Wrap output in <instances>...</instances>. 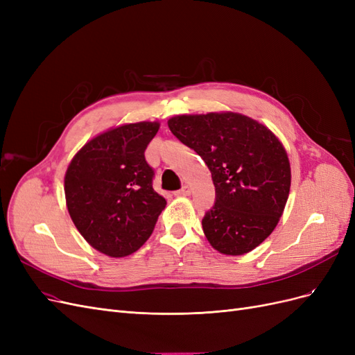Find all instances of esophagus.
Here are the masks:
<instances>
[{"mask_svg": "<svg viewBox=\"0 0 355 355\" xmlns=\"http://www.w3.org/2000/svg\"><path fill=\"white\" fill-rule=\"evenodd\" d=\"M191 194V188L188 185H184L179 191H176V196L178 197H187Z\"/></svg>", "mask_w": 355, "mask_h": 355, "instance_id": "obj_1", "label": "esophagus"}]
</instances>
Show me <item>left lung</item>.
<instances>
[{"mask_svg":"<svg viewBox=\"0 0 355 355\" xmlns=\"http://www.w3.org/2000/svg\"><path fill=\"white\" fill-rule=\"evenodd\" d=\"M168 128L207 164L216 201L202 231L213 249L230 256L252 252L280 220L288 198V157L278 137L237 112L176 115Z\"/></svg>","mask_w":355,"mask_h":355,"instance_id":"1","label":"left lung"}]
</instances>
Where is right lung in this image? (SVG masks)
Listing matches in <instances>:
<instances>
[{
	"mask_svg": "<svg viewBox=\"0 0 355 355\" xmlns=\"http://www.w3.org/2000/svg\"><path fill=\"white\" fill-rule=\"evenodd\" d=\"M158 128L157 121L111 128L85 144L68 166L69 216L85 241L106 256L124 257L141 249L166 207L145 159Z\"/></svg>",
	"mask_w": 355,
	"mask_h": 355,
	"instance_id": "obj_1",
	"label": "right lung"
}]
</instances>
